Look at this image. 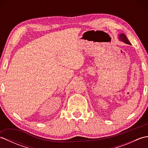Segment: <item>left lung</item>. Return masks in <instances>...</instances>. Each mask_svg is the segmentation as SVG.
<instances>
[{"label":"left lung","mask_w":148,"mask_h":148,"mask_svg":"<svg viewBox=\"0 0 148 148\" xmlns=\"http://www.w3.org/2000/svg\"><path fill=\"white\" fill-rule=\"evenodd\" d=\"M119 40H121V41H123V42L127 44V45H131V43L130 42L129 40H128V39H127V36H125L124 34H123V33H122V34H119Z\"/></svg>","instance_id":"obj_1"}]
</instances>
